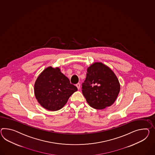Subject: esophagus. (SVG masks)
<instances>
[{
  "label": "esophagus",
  "instance_id": "34e87169",
  "mask_svg": "<svg viewBox=\"0 0 155 155\" xmlns=\"http://www.w3.org/2000/svg\"><path fill=\"white\" fill-rule=\"evenodd\" d=\"M76 87H77V88L79 90V88H80V87H81V86H80V84L79 83H77V84H76Z\"/></svg>",
  "mask_w": 155,
  "mask_h": 155
}]
</instances>
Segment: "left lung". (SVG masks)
<instances>
[{"instance_id":"1","label":"left lung","mask_w":155,"mask_h":155,"mask_svg":"<svg viewBox=\"0 0 155 155\" xmlns=\"http://www.w3.org/2000/svg\"><path fill=\"white\" fill-rule=\"evenodd\" d=\"M82 86L87 103L96 109H103L113 105L120 88L114 73L101 63H94L88 68Z\"/></svg>"}]
</instances>
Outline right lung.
Returning a JSON list of instances; mask_svg holds the SVG:
<instances>
[{"instance_id": "1", "label": "right lung", "mask_w": 155, "mask_h": 155, "mask_svg": "<svg viewBox=\"0 0 155 155\" xmlns=\"http://www.w3.org/2000/svg\"><path fill=\"white\" fill-rule=\"evenodd\" d=\"M78 89L58 68H46L35 83V97L46 109L57 111L64 106Z\"/></svg>"}]
</instances>
